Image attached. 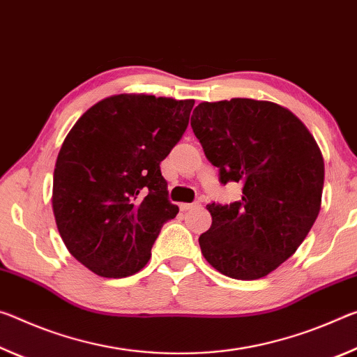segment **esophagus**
Returning <instances> with one entry per match:
<instances>
[{
    "label": "esophagus",
    "instance_id": "1",
    "mask_svg": "<svg viewBox=\"0 0 357 357\" xmlns=\"http://www.w3.org/2000/svg\"><path fill=\"white\" fill-rule=\"evenodd\" d=\"M196 206H197V202H192V204L183 202V204H180V210H182V212H186V210H191L192 207H196Z\"/></svg>",
    "mask_w": 357,
    "mask_h": 357
}]
</instances>
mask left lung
<instances>
[{
  "label": "left lung",
  "instance_id": "1",
  "mask_svg": "<svg viewBox=\"0 0 357 357\" xmlns=\"http://www.w3.org/2000/svg\"><path fill=\"white\" fill-rule=\"evenodd\" d=\"M191 128L220 182L242 199L212 202L201 234L204 258L237 280L262 278L296 253L321 208L324 161L305 125L278 104L232 98L201 102Z\"/></svg>",
  "mask_w": 357,
  "mask_h": 357
}]
</instances>
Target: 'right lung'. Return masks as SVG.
<instances>
[{
  "label": "right lung",
  "mask_w": 357,
  "mask_h": 357,
  "mask_svg": "<svg viewBox=\"0 0 357 357\" xmlns=\"http://www.w3.org/2000/svg\"><path fill=\"white\" fill-rule=\"evenodd\" d=\"M192 106V99L110 96L64 139L52 207L69 253L96 275L139 272L162 225L178 213L160 162L182 139Z\"/></svg>",
  "instance_id": "add662e5"
}]
</instances>
